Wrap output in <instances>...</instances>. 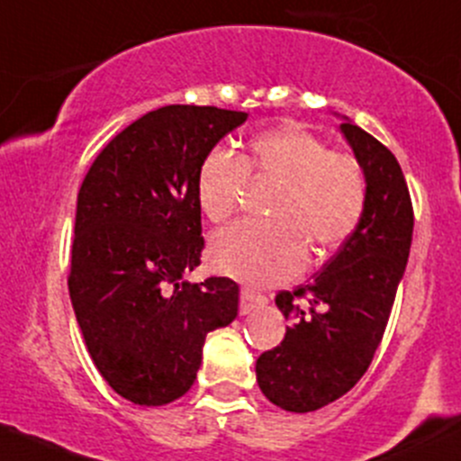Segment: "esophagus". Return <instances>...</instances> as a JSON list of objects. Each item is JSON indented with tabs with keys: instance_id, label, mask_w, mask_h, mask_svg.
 I'll list each match as a JSON object with an SVG mask.
<instances>
[{
	"instance_id": "esophagus-1",
	"label": "esophagus",
	"mask_w": 461,
	"mask_h": 461,
	"mask_svg": "<svg viewBox=\"0 0 461 461\" xmlns=\"http://www.w3.org/2000/svg\"><path fill=\"white\" fill-rule=\"evenodd\" d=\"M267 297L260 295V293L256 291H249V288H242L240 291V315H247L249 311H254V308H260L265 306Z\"/></svg>"
}]
</instances>
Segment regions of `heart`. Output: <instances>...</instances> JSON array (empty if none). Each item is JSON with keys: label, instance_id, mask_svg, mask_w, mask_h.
I'll list each match as a JSON object with an SVG mask.
<instances>
[{"label": "heart", "instance_id": "obj_1", "mask_svg": "<svg viewBox=\"0 0 461 461\" xmlns=\"http://www.w3.org/2000/svg\"><path fill=\"white\" fill-rule=\"evenodd\" d=\"M256 179L277 181L271 222L239 221L216 231L210 245L214 267L225 276L271 286L302 271L308 245L315 256L339 249L361 225L367 205L366 170L350 153L330 150L297 124L256 135L245 159L212 149L196 175V199L210 221L239 210Z\"/></svg>", "mask_w": 461, "mask_h": 461}]
</instances>
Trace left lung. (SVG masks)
I'll list each match as a JSON object with an SVG mask.
<instances>
[{"mask_svg":"<svg viewBox=\"0 0 461 461\" xmlns=\"http://www.w3.org/2000/svg\"><path fill=\"white\" fill-rule=\"evenodd\" d=\"M341 131L366 170V214L311 282L277 293L276 304L293 323L256 361L262 393L295 413L335 402L367 372L413 239L411 196L396 157L361 126L343 122Z\"/></svg>","mask_w":461,"mask_h":461,"instance_id":"8db88e82","label":"left lung"}]
</instances>
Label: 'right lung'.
<instances>
[{"instance_id":"add662e5","label":"right lung","mask_w":461,"mask_h":461,"mask_svg":"<svg viewBox=\"0 0 461 461\" xmlns=\"http://www.w3.org/2000/svg\"><path fill=\"white\" fill-rule=\"evenodd\" d=\"M245 111L168 104L100 150L76 201L68 286L91 361L135 404L173 402L194 383L207 332L239 315L230 277L184 280L201 265L196 175Z\"/></svg>"}]
</instances>
